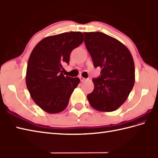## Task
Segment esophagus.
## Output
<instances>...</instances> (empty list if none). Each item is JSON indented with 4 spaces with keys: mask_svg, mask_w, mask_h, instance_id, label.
<instances>
[{
    "mask_svg": "<svg viewBox=\"0 0 158 158\" xmlns=\"http://www.w3.org/2000/svg\"><path fill=\"white\" fill-rule=\"evenodd\" d=\"M80 81H81V82H85L86 80V79L85 78H83L82 76H80Z\"/></svg>",
    "mask_w": 158,
    "mask_h": 158,
    "instance_id": "1",
    "label": "esophagus"
}]
</instances>
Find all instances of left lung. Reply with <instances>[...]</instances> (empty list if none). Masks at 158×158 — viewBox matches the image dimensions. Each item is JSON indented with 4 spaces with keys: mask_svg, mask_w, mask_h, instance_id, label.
<instances>
[{
    "mask_svg": "<svg viewBox=\"0 0 158 158\" xmlns=\"http://www.w3.org/2000/svg\"><path fill=\"white\" fill-rule=\"evenodd\" d=\"M85 44L101 75L93 78L89 104L101 112L116 110L126 101L135 82L133 57L124 44L101 32L84 33Z\"/></svg>",
    "mask_w": 158,
    "mask_h": 158,
    "instance_id": "left-lung-1",
    "label": "left lung"
}]
</instances>
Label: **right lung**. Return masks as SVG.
I'll return each mask as SVG.
<instances>
[{
    "mask_svg": "<svg viewBox=\"0 0 158 158\" xmlns=\"http://www.w3.org/2000/svg\"><path fill=\"white\" fill-rule=\"evenodd\" d=\"M84 41L81 32L71 31L46 37L32 51L28 60L26 84L31 97L50 114L65 110L78 78L64 76L63 65L69 64L70 54Z\"/></svg>",
    "mask_w": 158,
    "mask_h": 158,
    "instance_id": "right-lung-1",
    "label": "right lung"
}]
</instances>
